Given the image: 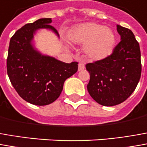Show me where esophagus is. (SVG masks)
Returning <instances> with one entry per match:
<instances>
[{"label":"esophagus","instance_id":"obj_1","mask_svg":"<svg viewBox=\"0 0 147 147\" xmlns=\"http://www.w3.org/2000/svg\"><path fill=\"white\" fill-rule=\"evenodd\" d=\"M84 69H85V64L82 63V62H80L78 64V71H82Z\"/></svg>","mask_w":147,"mask_h":147}]
</instances>
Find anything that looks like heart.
<instances>
[{
	"label": "heart",
	"instance_id": "obj_1",
	"mask_svg": "<svg viewBox=\"0 0 147 147\" xmlns=\"http://www.w3.org/2000/svg\"><path fill=\"white\" fill-rule=\"evenodd\" d=\"M69 38L76 45H85V54L93 61L104 60L110 57L116 45L113 30L94 22L77 25L69 33Z\"/></svg>",
	"mask_w": 147,
	"mask_h": 147
}]
</instances>
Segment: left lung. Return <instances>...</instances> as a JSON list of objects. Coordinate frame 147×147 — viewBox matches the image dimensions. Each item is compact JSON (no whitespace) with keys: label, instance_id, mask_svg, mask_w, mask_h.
Wrapping results in <instances>:
<instances>
[{"label":"left lung","instance_id":"left-lung-1","mask_svg":"<svg viewBox=\"0 0 147 147\" xmlns=\"http://www.w3.org/2000/svg\"><path fill=\"white\" fill-rule=\"evenodd\" d=\"M121 41L104 60L86 65L90 74L88 92L97 102L113 106L123 102L137 86L141 77V52L133 32L117 25Z\"/></svg>","mask_w":147,"mask_h":147}]
</instances>
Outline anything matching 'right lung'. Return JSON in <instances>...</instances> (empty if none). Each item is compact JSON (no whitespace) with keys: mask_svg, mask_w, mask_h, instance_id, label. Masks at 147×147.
Returning a JSON list of instances; mask_svg holds the SVG:
<instances>
[{"mask_svg":"<svg viewBox=\"0 0 147 147\" xmlns=\"http://www.w3.org/2000/svg\"><path fill=\"white\" fill-rule=\"evenodd\" d=\"M51 18H41L26 24L11 37L7 58V73L14 89L26 102L46 106L58 98L65 81L78 71V62L65 63L42 54L36 47L34 36L48 29L59 37L49 25Z\"/></svg>","mask_w":147,"mask_h":147,"instance_id":"obj_1","label":"right lung"}]
</instances>
